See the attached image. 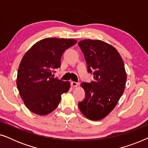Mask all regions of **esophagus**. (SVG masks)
<instances>
[{
  "label": "esophagus",
  "instance_id": "1",
  "mask_svg": "<svg viewBox=\"0 0 148 148\" xmlns=\"http://www.w3.org/2000/svg\"><path fill=\"white\" fill-rule=\"evenodd\" d=\"M71 86L72 87H77L78 86V83L75 82H71Z\"/></svg>",
  "mask_w": 148,
  "mask_h": 148
}]
</instances>
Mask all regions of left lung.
<instances>
[{
  "label": "left lung",
  "instance_id": "1",
  "mask_svg": "<svg viewBox=\"0 0 148 148\" xmlns=\"http://www.w3.org/2000/svg\"><path fill=\"white\" fill-rule=\"evenodd\" d=\"M78 45L88 71L93 72L95 79L81 84L86 96L79 102V108L90 120H101L114 108L124 92L127 81L124 62L116 48L102 40H84Z\"/></svg>",
  "mask_w": 148,
  "mask_h": 148
}]
</instances>
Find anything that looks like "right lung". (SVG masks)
Masks as SVG:
<instances>
[{
  "mask_svg": "<svg viewBox=\"0 0 148 148\" xmlns=\"http://www.w3.org/2000/svg\"><path fill=\"white\" fill-rule=\"evenodd\" d=\"M77 43L74 39L45 38L32 46L19 66L17 87L25 106L38 115L55 110L61 94L70 88L69 82L53 77L60 67V58L67 48Z\"/></svg>",
  "mask_w": 148,
  "mask_h": 148,
  "instance_id": "obj_1",
  "label": "right lung"
}]
</instances>
